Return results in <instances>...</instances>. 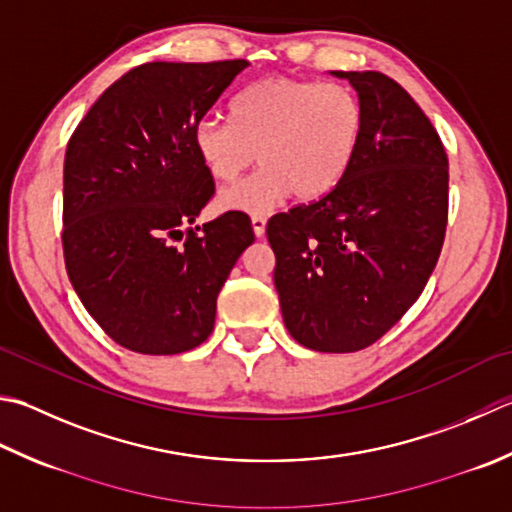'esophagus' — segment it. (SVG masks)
Here are the masks:
<instances>
[{
    "instance_id": "esophagus-1",
    "label": "esophagus",
    "mask_w": 512,
    "mask_h": 512,
    "mask_svg": "<svg viewBox=\"0 0 512 512\" xmlns=\"http://www.w3.org/2000/svg\"><path fill=\"white\" fill-rule=\"evenodd\" d=\"M250 222H253L255 235L264 237V233H266V215H253V217H250Z\"/></svg>"
}]
</instances>
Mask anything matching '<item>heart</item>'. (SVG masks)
<instances>
[{
    "label": "heart",
    "mask_w": 512,
    "mask_h": 512,
    "mask_svg": "<svg viewBox=\"0 0 512 512\" xmlns=\"http://www.w3.org/2000/svg\"><path fill=\"white\" fill-rule=\"evenodd\" d=\"M230 117L199 119L193 146L217 184H235L259 153L262 168L226 190L219 206L266 213L293 193L313 202L348 175L364 137V108L353 90L297 77H268L246 86Z\"/></svg>",
    "instance_id": "1"
}]
</instances>
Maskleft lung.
<instances>
[{"label": "left lung", "mask_w": 512, "mask_h": 512, "mask_svg": "<svg viewBox=\"0 0 512 512\" xmlns=\"http://www.w3.org/2000/svg\"><path fill=\"white\" fill-rule=\"evenodd\" d=\"M364 108L348 175L317 202L268 219L288 333L319 353H355L417 302L442 253L448 157L435 126L395 79L344 73Z\"/></svg>", "instance_id": "1"}]
</instances>
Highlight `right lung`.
Segmentation results:
<instances>
[{"label": "right lung", "mask_w": 512, "mask_h": 512, "mask_svg": "<svg viewBox=\"0 0 512 512\" xmlns=\"http://www.w3.org/2000/svg\"><path fill=\"white\" fill-rule=\"evenodd\" d=\"M246 66H137L90 106L68 142L66 273L90 317L133 353L177 355L206 342L219 290L255 242L242 210L193 228L215 195L193 130Z\"/></svg>", "instance_id": "add662e5"}]
</instances>
